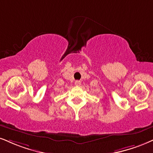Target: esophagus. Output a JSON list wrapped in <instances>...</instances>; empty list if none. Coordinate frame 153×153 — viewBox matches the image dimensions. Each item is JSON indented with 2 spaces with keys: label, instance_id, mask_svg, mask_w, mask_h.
<instances>
[{
  "label": "esophagus",
  "instance_id": "1",
  "mask_svg": "<svg viewBox=\"0 0 153 153\" xmlns=\"http://www.w3.org/2000/svg\"><path fill=\"white\" fill-rule=\"evenodd\" d=\"M75 85L77 86H80L81 85V82H80V81H78V80L76 81V82H75Z\"/></svg>",
  "mask_w": 153,
  "mask_h": 153
}]
</instances>
